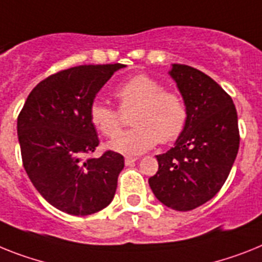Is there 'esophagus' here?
<instances>
[{
    "instance_id": "esophagus-1",
    "label": "esophagus",
    "mask_w": 262,
    "mask_h": 262,
    "mask_svg": "<svg viewBox=\"0 0 262 262\" xmlns=\"http://www.w3.org/2000/svg\"><path fill=\"white\" fill-rule=\"evenodd\" d=\"M138 160V157H132V156H126L125 157V164L126 165H132L133 162H136Z\"/></svg>"
}]
</instances>
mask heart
Here are the masks:
<instances>
[{"label":"heart","mask_w":262,"mask_h":262,"mask_svg":"<svg viewBox=\"0 0 262 262\" xmlns=\"http://www.w3.org/2000/svg\"><path fill=\"white\" fill-rule=\"evenodd\" d=\"M123 113L133 110L135 126L109 142V148L122 155H141L158 142L176 141L188 124V106L181 93L164 89L161 82L146 74H136L121 82L113 92ZM90 122L105 137L118 135L122 124L119 111L102 102L89 109Z\"/></svg>","instance_id":"b5f03b06"}]
</instances>
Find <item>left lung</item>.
<instances>
[{"label":"left lung","instance_id":"obj_1","mask_svg":"<svg viewBox=\"0 0 262 262\" xmlns=\"http://www.w3.org/2000/svg\"><path fill=\"white\" fill-rule=\"evenodd\" d=\"M188 106V124L174 148L156 156L149 185L158 201L180 212L212 200L223 188L239 146L233 100L209 76L173 63L169 72Z\"/></svg>","mask_w":262,"mask_h":262}]
</instances>
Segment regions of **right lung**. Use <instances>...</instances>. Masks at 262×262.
Wrapping results in <instances>:
<instances>
[{
	"label": "right lung",
	"mask_w": 262,
	"mask_h": 262,
	"mask_svg": "<svg viewBox=\"0 0 262 262\" xmlns=\"http://www.w3.org/2000/svg\"><path fill=\"white\" fill-rule=\"evenodd\" d=\"M122 63L81 65L52 74L26 98L17 118L23 164L34 188L61 212L88 216L112 202L124 157L100 144L89 109Z\"/></svg>",
	"instance_id": "add662e5"
}]
</instances>
